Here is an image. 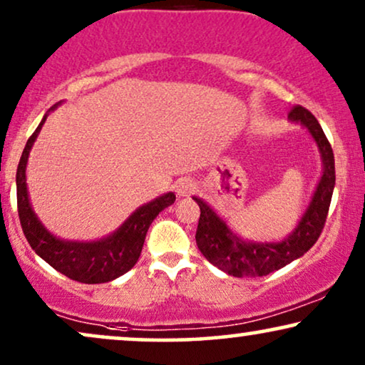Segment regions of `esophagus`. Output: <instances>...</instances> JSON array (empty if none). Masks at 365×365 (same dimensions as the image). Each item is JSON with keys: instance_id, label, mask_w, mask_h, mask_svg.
<instances>
[{"instance_id": "1", "label": "esophagus", "mask_w": 365, "mask_h": 365, "mask_svg": "<svg viewBox=\"0 0 365 365\" xmlns=\"http://www.w3.org/2000/svg\"><path fill=\"white\" fill-rule=\"evenodd\" d=\"M195 190V183L190 178H182L177 182V193L180 197H187Z\"/></svg>"}]
</instances>
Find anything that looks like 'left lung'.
Wrapping results in <instances>:
<instances>
[{
    "label": "left lung",
    "instance_id": "left-lung-1",
    "mask_svg": "<svg viewBox=\"0 0 365 365\" xmlns=\"http://www.w3.org/2000/svg\"><path fill=\"white\" fill-rule=\"evenodd\" d=\"M288 119L292 123L302 124L310 133L324 165L310 204L289 236L278 242L244 241L236 232H232L222 217L217 215L209 204H205L202 198L193 197V200L200 207V219L195 234L198 249L207 261L236 278L266 276L298 259L317 242L325 225L335 187L334 151L324 129L310 110L302 106H294L289 110Z\"/></svg>",
    "mask_w": 365,
    "mask_h": 365
}]
</instances>
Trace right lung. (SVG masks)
<instances>
[{"instance_id":"obj_1","label":"right lung","mask_w":365,"mask_h":365,"mask_svg":"<svg viewBox=\"0 0 365 365\" xmlns=\"http://www.w3.org/2000/svg\"><path fill=\"white\" fill-rule=\"evenodd\" d=\"M58 104L52 106L48 113ZM48 113L26 141L16 168L18 215H20L23 234L36 255L67 278L86 284L108 283L128 273L136 264L151 222L161 210L173 204L175 193H163L148 204L138 207L114 232L98 241H66L53 236L35 214L26 188V163H29L31 146Z\"/></svg>"}]
</instances>
